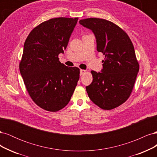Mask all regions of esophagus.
<instances>
[{"mask_svg": "<svg viewBox=\"0 0 157 157\" xmlns=\"http://www.w3.org/2000/svg\"><path fill=\"white\" fill-rule=\"evenodd\" d=\"M84 73H86V70H83V69L80 70V75H82Z\"/></svg>", "mask_w": 157, "mask_h": 157, "instance_id": "esophagus-1", "label": "esophagus"}]
</instances>
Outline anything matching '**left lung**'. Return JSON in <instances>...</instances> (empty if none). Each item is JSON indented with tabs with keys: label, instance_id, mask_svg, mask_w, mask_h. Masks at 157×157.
I'll return each mask as SVG.
<instances>
[{
	"label": "left lung",
	"instance_id": "obj_1",
	"mask_svg": "<svg viewBox=\"0 0 157 157\" xmlns=\"http://www.w3.org/2000/svg\"><path fill=\"white\" fill-rule=\"evenodd\" d=\"M91 30L97 50L105 56L101 72L92 71L93 80L86 87L88 97L100 108L111 110L130 96L139 72L135 50L126 33L113 23L99 18L79 21Z\"/></svg>",
	"mask_w": 157,
	"mask_h": 157
}]
</instances>
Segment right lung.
<instances>
[{"label":"right lung","instance_id":"right-lung-1","mask_svg":"<svg viewBox=\"0 0 157 157\" xmlns=\"http://www.w3.org/2000/svg\"><path fill=\"white\" fill-rule=\"evenodd\" d=\"M78 17L50 19L28 35L23 46L20 71L27 92L38 106L48 111L67 105L77 86L79 69L59 61L64 54Z\"/></svg>","mask_w":157,"mask_h":157}]
</instances>
